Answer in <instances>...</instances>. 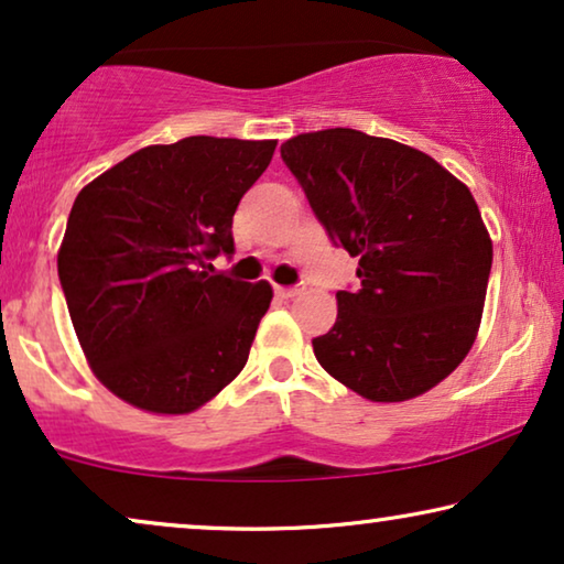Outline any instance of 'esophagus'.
<instances>
[{"mask_svg": "<svg viewBox=\"0 0 564 564\" xmlns=\"http://www.w3.org/2000/svg\"><path fill=\"white\" fill-rule=\"evenodd\" d=\"M300 292H303V288H300V284H292V288H276V295L284 297V300H292V297H297Z\"/></svg>", "mask_w": 564, "mask_h": 564, "instance_id": "obj_1", "label": "esophagus"}]
</instances>
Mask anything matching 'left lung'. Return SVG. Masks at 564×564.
<instances>
[{"label":"left lung","mask_w":564,"mask_h":564,"mask_svg":"<svg viewBox=\"0 0 564 564\" xmlns=\"http://www.w3.org/2000/svg\"><path fill=\"white\" fill-rule=\"evenodd\" d=\"M280 151L330 241L359 257V288L336 292L315 359L375 403L423 395L480 328L492 243L473 192L423 151L351 128Z\"/></svg>","instance_id":"obj_1"}]
</instances>
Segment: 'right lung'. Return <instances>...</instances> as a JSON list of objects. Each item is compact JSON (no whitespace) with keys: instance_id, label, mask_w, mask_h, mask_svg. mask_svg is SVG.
<instances>
[{"instance_id":"obj_1","label":"right lung","mask_w":564,"mask_h":564,"mask_svg":"<svg viewBox=\"0 0 564 564\" xmlns=\"http://www.w3.org/2000/svg\"><path fill=\"white\" fill-rule=\"evenodd\" d=\"M276 141L189 135L145 145L68 213L58 280L99 382L151 413H192L249 359L269 282L210 274Z\"/></svg>"}]
</instances>
